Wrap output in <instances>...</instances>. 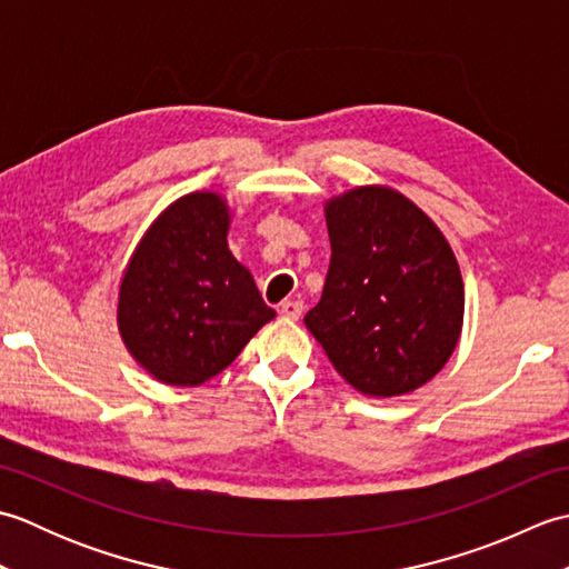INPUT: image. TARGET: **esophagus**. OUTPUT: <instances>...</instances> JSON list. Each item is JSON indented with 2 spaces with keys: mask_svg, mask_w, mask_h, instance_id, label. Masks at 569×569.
Listing matches in <instances>:
<instances>
[{
  "mask_svg": "<svg viewBox=\"0 0 569 569\" xmlns=\"http://www.w3.org/2000/svg\"><path fill=\"white\" fill-rule=\"evenodd\" d=\"M278 310H281V316L286 320H298L300 312H303V303H300V300H283Z\"/></svg>",
  "mask_w": 569,
  "mask_h": 569,
  "instance_id": "esophagus-1",
  "label": "esophagus"
}]
</instances>
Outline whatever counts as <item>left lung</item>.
<instances>
[{"mask_svg": "<svg viewBox=\"0 0 569 569\" xmlns=\"http://www.w3.org/2000/svg\"><path fill=\"white\" fill-rule=\"evenodd\" d=\"M325 222L332 259L306 328L359 393L393 398L420 389L462 335L465 283L450 241L389 186L330 198Z\"/></svg>", "mask_w": 569, "mask_h": 569, "instance_id": "8db88e82", "label": "left lung"}]
</instances>
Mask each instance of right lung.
Segmentation results:
<instances>
[{
    "mask_svg": "<svg viewBox=\"0 0 569 569\" xmlns=\"http://www.w3.org/2000/svg\"><path fill=\"white\" fill-rule=\"evenodd\" d=\"M229 222L232 210L220 192H188L156 217L131 253L117 328L156 381H210L276 318L227 247Z\"/></svg>",
    "mask_w": 569,
    "mask_h": 569,
    "instance_id": "obj_1",
    "label": "right lung"
}]
</instances>
